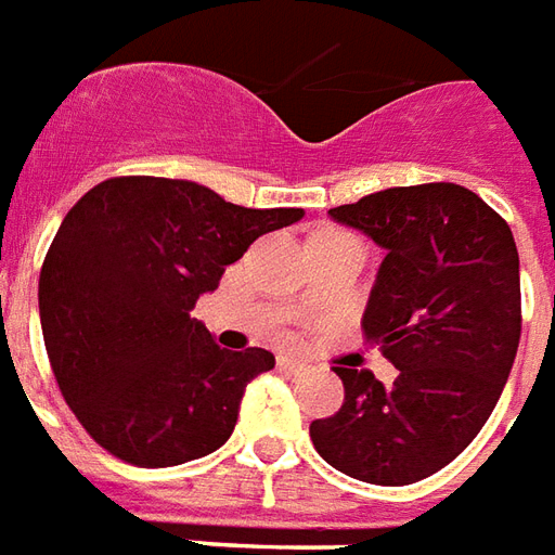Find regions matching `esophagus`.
I'll return each mask as SVG.
<instances>
[{"label": "esophagus", "instance_id": "obj_1", "mask_svg": "<svg viewBox=\"0 0 555 555\" xmlns=\"http://www.w3.org/2000/svg\"><path fill=\"white\" fill-rule=\"evenodd\" d=\"M278 366L286 372H298L301 366H305V361H298V358H293V354H278Z\"/></svg>", "mask_w": 555, "mask_h": 555}]
</instances>
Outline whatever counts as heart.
Wrapping results in <instances>:
<instances>
[{
	"label": "heart",
	"mask_w": 555,
	"mask_h": 555,
	"mask_svg": "<svg viewBox=\"0 0 555 555\" xmlns=\"http://www.w3.org/2000/svg\"><path fill=\"white\" fill-rule=\"evenodd\" d=\"M317 238H354L351 233H346V230H322Z\"/></svg>",
	"instance_id": "heart-1"
}]
</instances>
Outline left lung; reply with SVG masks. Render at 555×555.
<instances>
[{"label":"left lung","mask_w":555,"mask_h":555,"mask_svg":"<svg viewBox=\"0 0 555 555\" xmlns=\"http://www.w3.org/2000/svg\"><path fill=\"white\" fill-rule=\"evenodd\" d=\"M387 250L363 337L396 382L334 366L343 408L310 423L322 459L351 479L411 485L459 459L503 393L520 343L512 228L455 183L399 185L331 209Z\"/></svg>","instance_id":"8db88e82"}]
</instances>
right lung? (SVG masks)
I'll use <instances>...</instances> for the list:
<instances>
[{
  "label": "right lung",
  "instance_id": "1",
  "mask_svg": "<svg viewBox=\"0 0 555 555\" xmlns=\"http://www.w3.org/2000/svg\"><path fill=\"white\" fill-rule=\"evenodd\" d=\"M301 216L168 177H112L76 201L40 269V327L64 402L100 447L135 467L224 447L274 354L218 349L192 307L254 238Z\"/></svg>",
  "mask_w": 555,
  "mask_h": 555
}]
</instances>
